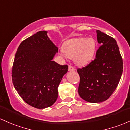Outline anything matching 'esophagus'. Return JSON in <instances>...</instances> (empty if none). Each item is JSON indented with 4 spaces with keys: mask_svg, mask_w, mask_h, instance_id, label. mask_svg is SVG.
<instances>
[{
    "mask_svg": "<svg viewBox=\"0 0 130 130\" xmlns=\"http://www.w3.org/2000/svg\"><path fill=\"white\" fill-rule=\"evenodd\" d=\"M75 70V68L73 67H72V65H69L68 66V71H70V72H73V71Z\"/></svg>",
    "mask_w": 130,
    "mask_h": 130,
    "instance_id": "34e87169",
    "label": "esophagus"
}]
</instances>
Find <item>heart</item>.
<instances>
[{"label": "heart", "instance_id": "obj_1", "mask_svg": "<svg viewBox=\"0 0 130 130\" xmlns=\"http://www.w3.org/2000/svg\"><path fill=\"white\" fill-rule=\"evenodd\" d=\"M96 46V42L93 38H72L63 44L62 54L73 58L78 66H86L94 57Z\"/></svg>", "mask_w": 130, "mask_h": 130}]
</instances>
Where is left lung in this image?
Segmentation results:
<instances>
[{"label":"left lung","instance_id":"8db88e82","mask_svg":"<svg viewBox=\"0 0 130 130\" xmlns=\"http://www.w3.org/2000/svg\"><path fill=\"white\" fill-rule=\"evenodd\" d=\"M98 43L102 44L95 58L77 72L80 77L78 93L83 99L92 103L109 99L118 86L123 72V60L116 41L97 30Z\"/></svg>","mask_w":130,"mask_h":130}]
</instances>
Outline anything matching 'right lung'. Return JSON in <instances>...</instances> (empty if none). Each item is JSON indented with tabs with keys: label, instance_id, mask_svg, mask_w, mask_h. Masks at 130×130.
<instances>
[{
	"label": "right lung",
	"instance_id": "obj_1",
	"mask_svg": "<svg viewBox=\"0 0 130 130\" xmlns=\"http://www.w3.org/2000/svg\"><path fill=\"white\" fill-rule=\"evenodd\" d=\"M47 31H39L20 44L13 64L14 87L26 103L36 109H45L58 98V86L68 65L52 61L58 48L49 39Z\"/></svg>",
	"mask_w": 130,
	"mask_h": 130
}]
</instances>
